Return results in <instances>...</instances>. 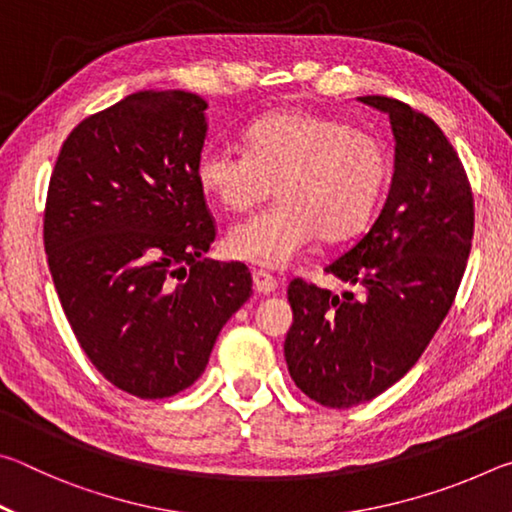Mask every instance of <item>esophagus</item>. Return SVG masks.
I'll return each instance as SVG.
<instances>
[{
  "instance_id": "34e87169",
  "label": "esophagus",
  "mask_w": 512,
  "mask_h": 512,
  "mask_svg": "<svg viewBox=\"0 0 512 512\" xmlns=\"http://www.w3.org/2000/svg\"><path fill=\"white\" fill-rule=\"evenodd\" d=\"M253 284H255V289L259 293H264V296H266V293H273L277 289V280L266 271H255L253 273Z\"/></svg>"
}]
</instances>
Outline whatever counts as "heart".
<instances>
[{
    "mask_svg": "<svg viewBox=\"0 0 512 512\" xmlns=\"http://www.w3.org/2000/svg\"><path fill=\"white\" fill-rule=\"evenodd\" d=\"M388 176L379 140L311 110H277L246 128V151L207 146L196 180L228 212H248L277 185V205L237 223L225 250L237 262L284 268L320 235L348 239L368 223Z\"/></svg>",
    "mask_w": 512,
    "mask_h": 512,
    "instance_id": "heart-1",
    "label": "heart"
}]
</instances>
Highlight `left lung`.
<instances>
[{"instance_id":"obj_1","label":"left lung","mask_w":512,"mask_h":512,"mask_svg":"<svg viewBox=\"0 0 512 512\" xmlns=\"http://www.w3.org/2000/svg\"><path fill=\"white\" fill-rule=\"evenodd\" d=\"M359 101L391 119L395 167L375 223L325 268L354 291L302 280L287 291L289 375L329 409L370 402L415 366L452 309L474 235L470 180L445 133L397 99Z\"/></svg>"}]
</instances>
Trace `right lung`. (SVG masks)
Listing matches in <instances>:
<instances>
[{
	"label": "right lung",
	"instance_id": "obj_1",
	"mask_svg": "<svg viewBox=\"0 0 512 512\" xmlns=\"http://www.w3.org/2000/svg\"><path fill=\"white\" fill-rule=\"evenodd\" d=\"M205 99L144 90L83 119L49 180L45 250L76 341L110 384L142 400L203 375L221 327L253 293L216 237L196 180Z\"/></svg>",
	"mask_w": 512,
	"mask_h": 512
}]
</instances>
